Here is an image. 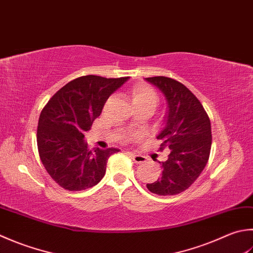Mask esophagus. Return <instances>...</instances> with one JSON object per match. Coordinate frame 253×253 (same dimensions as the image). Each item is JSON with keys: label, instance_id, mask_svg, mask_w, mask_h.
Instances as JSON below:
<instances>
[{"label": "esophagus", "instance_id": "1", "mask_svg": "<svg viewBox=\"0 0 253 253\" xmlns=\"http://www.w3.org/2000/svg\"><path fill=\"white\" fill-rule=\"evenodd\" d=\"M130 157L135 163H143L147 161V158L142 155H137V153L130 152Z\"/></svg>", "mask_w": 253, "mask_h": 253}]
</instances>
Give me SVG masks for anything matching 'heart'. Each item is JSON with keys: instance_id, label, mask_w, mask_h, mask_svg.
Segmentation results:
<instances>
[{"instance_id": "obj_1", "label": "heart", "mask_w": 253, "mask_h": 253, "mask_svg": "<svg viewBox=\"0 0 253 253\" xmlns=\"http://www.w3.org/2000/svg\"><path fill=\"white\" fill-rule=\"evenodd\" d=\"M131 98L133 105H136V104H152V105H157L158 103V96L156 92L151 87L143 85V84H140V85H137L132 88Z\"/></svg>"}]
</instances>
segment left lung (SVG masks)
<instances>
[{
	"label": "left lung",
	"instance_id": "8db88e82",
	"mask_svg": "<svg viewBox=\"0 0 253 253\" xmlns=\"http://www.w3.org/2000/svg\"><path fill=\"white\" fill-rule=\"evenodd\" d=\"M165 95L168 112L157 138L171 150L162 162V174L147 189L158 195H175L200 176L211 147V121L197 97L179 81L167 77L146 78Z\"/></svg>",
	"mask_w": 253,
	"mask_h": 253
}]
</instances>
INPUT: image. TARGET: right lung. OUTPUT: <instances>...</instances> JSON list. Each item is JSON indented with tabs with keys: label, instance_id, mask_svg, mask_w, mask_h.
<instances>
[{
	"label": "right lung",
	"instance_id": "add662e5",
	"mask_svg": "<svg viewBox=\"0 0 253 253\" xmlns=\"http://www.w3.org/2000/svg\"><path fill=\"white\" fill-rule=\"evenodd\" d=\"M129 78L85 76L67 83L47 103L39 116L37 146L52 180L68 191L96 185L117 148L90 150L84 132L90 130L104 104Z\"/></svg>",
	"mask_w": 253,
	"mask_h": 253
}]
</instances>
